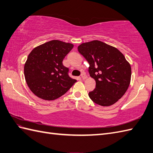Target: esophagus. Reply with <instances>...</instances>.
Returning a JSON list of instances; mask_svg holds the SVG:
<instances>
[{
    "instance_id": "obj_1",
    "label": "esophagus",
    "mask_w": 153,
    "mask_h": 153,
    "mask_svg": "<svg viewBox=\"0 0 153 153\" xmlns=\"http://www.w3.org/2000/svg\"><path fill=\"white\" fill-rule=\"evenodd\" d=\"M81 78H82V80H85L87 78V76L85 75L84 73H82V74H81Z\"/></svg>"
}]
</instances>
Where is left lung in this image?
<instances>
[{"mask_svg":"<svg viewBox=\"0 0 153 153\" xmlns=\"http://www.w3.org/2000/svg\"><path fill=\"white\" fill-rule=\"evenodd\" d=\"M78 51L89 63V73L96 82L95 88L89 92V98L102 106L114 105L123 96L130 82L131 67L124 55L98 40L82 43Z\"/></svg>","mask_w":153,"mask_h":153,"instance_id":"obj_1","label":"left lung"}]
</instances>
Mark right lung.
<instances>
[{"label": "right lung", "instance_id": "obj_1", "mask_svg": "<svg viewBox=\"0 0 153 153\" xmlns=\"http://www.w3.org/2000/svg\"><path fill=\"white\" fill-rule=\"evenodd\" d=\"M73 45L52 40L33 48L24 67L26 82L38 97L47 100L64 95L76 82L69 76V68L62 64Z\"/></svg>", "mask_w": 153, "mask_h": 153}]
</instances>
